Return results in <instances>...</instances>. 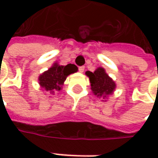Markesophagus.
Wrapping results in <instances>:
<instances>
[{"mask_svg": "<svg viewBox=\"0 0 158 158\" xmlns=\"http://www.w3.org/2000/svg\"><path fill=\"white\" fill-rule=\"evenodd\" d=\"M84 69H85V68H84V67H79V71L80 72V73L84 72Z\"/></svg>", "mask_w": 158, "mask_h": 158, "instance_id": "34e87169", "label": "esophagus"}]
</instances>
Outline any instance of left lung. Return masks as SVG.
Segmentation results:
<instances>
[{
  "label": "left lung",
  "instance_id": "8db88e82",
  "mask_svg": "<svg viewBox=\"0 0 158 158\" xmlns=\"http://www.w3.org/2000/svg\"><path fill=\"white\" fill-rule=\"evenodd\" d=\"M89 79L90 89L95 96L102 98L106 102V99L113 93L116 89V83L106 73L103 68H98L95 71H86L85 73Z\"/></svg>",
  "mask_w": 158,
  "mask_h": 158
}]
</instances>
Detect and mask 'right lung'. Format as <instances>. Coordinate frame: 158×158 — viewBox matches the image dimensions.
<instances>
[{"label":"right lung","instance_id":"obj_1","mask_svg":"<svg viewBox=\"0 0 158 158\" xmlns=\"http://www.w3.org/2000/svg\"><path fill=\"white\" fill-rule=\"evenodd\" d=\"M77 71L78 68L74 64L61 66L56 62L51 68L38 77V83L42 89L48 91V93L54 94L55 92L62 89V86L69 75Z\"/></svg>","mask_w":158,"mask_h":158}]
</instances>
